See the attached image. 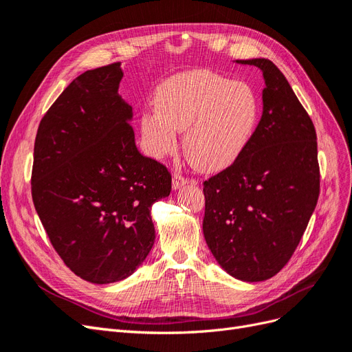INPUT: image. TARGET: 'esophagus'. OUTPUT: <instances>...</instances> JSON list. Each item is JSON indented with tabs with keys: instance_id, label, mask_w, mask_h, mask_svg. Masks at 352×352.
Segmentation results:
<instances>
[{
	"instance_id": "esophagus-1",
	"label": "esophagus",
	"mask_w": 352,
	"mask_h": 352,
	"mask_svg": "<svg viewBox=\"0 0 352 352\" xmlns=\"http://www.w3.org/2000/svg\"><path fill=\"white\" fill-rule=\"evenodd\" d=\"M195 184V180H189V179H186L185 176H182V175H179V173H175L173 175V182H172V186H173V189H179V188H182V186H185L186 184Z\"/></svg>"
}]
</instances>
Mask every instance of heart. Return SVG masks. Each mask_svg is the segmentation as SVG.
Masks as SVG:
<instances>
[{
	"mask_svg": "<svg viewBox=\"0 0 352 352\" xmlns=\"http://www.w3.org/2000/svg\"><path fill=\"white\" fill-rule=\"evenodd\" d=\"M154 113L141 117L146 150L162 158L185 132L188 160L204 172L230 166L247 148L260 119V101L248 83L210 70L179 73L160 87Z\"/></svg>",
	"mask_w": 352,
	"mask_h": 352,
	"instance_id": "b5f03b06",
	"label": "heart"
}]
</instances>
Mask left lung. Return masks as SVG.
I'll use <instances>...</instances> for the list:
<instances>
[{
	"instance_id": "obj_1",
	"label": "left lung",
	"mask_w": 352,
	"mask_h": 352,
	"mask_svg": "<svg viewBox=\"0 0 352 352\" xmlns=\"http://www.w3.org/2000/svg\"><path fill=\"white\" fill-rule=\"evenodd\" d=\"M263 72V114L242 154L204 182L202 232L230 276L261 282L300 243L320 194L314 124L267 58L236 60Z\"/></svg>"
}]
</instances>
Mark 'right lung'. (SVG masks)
Listing matches in <instances>:
<instances>
[{
  "label": "right lung",
  "mask_w": 352,
  "mask_h": 352,
  "mask_svg": "<svg viewBox=\"0 0 352 352\" xmlns=\"http://www.w3.org/2000/svg\"><path fill=\"white\" fill-rule=\"evenodd\" d=\"M120 63L88 70L61 92L39 123L32 199L52 247L79 278L113 283L151 251V207L172 175L138 151Z\"/></svg>",
  "instance_id": "right-lung-1"
}]
</instances>
